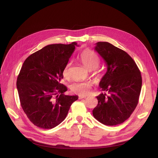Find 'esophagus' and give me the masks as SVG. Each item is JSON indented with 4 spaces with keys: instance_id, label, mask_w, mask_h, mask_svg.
Returning a JSON list of instances; mask_svg holds the SVG:
<instances>
[{
    "instance_id": "1",
    "label": "esophagus",
    "mask_w": 158,
    "mask_h": 158,
    "mask_svg": "<svg viewBox=\"0 0 158 158\" xmlns=\"http://www.w3.org/2000/svg\"><path fill=\"white\" fill-rule=\"evenodd\" d=\"M86 98V96H79V99H84V98Z\"/></svg>"
}]
</instances>
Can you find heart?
Here are the masks:
<instances>
[{"mask_svg": "<svg viewBox=\"0 0 158 158\" xmlns=\"http://www.w3.org/2000/svg\"><path fill=\"white\" fill-rule=\"evenodd\" d=\"M79 59L85 68L90 71L96 69L100 62V60L98 55L94 52L89 49H86L82 51L79 55ZM70 66L71 63L68 62L63 69L62 74L65 79H69L70 77ZM95 77L97 80H99L101 79V76L98 74H96ZM70 89L73 93L81 96H85L91 91L92 84L90 82H74L71 85Z\"/></svg>", "mask_w": 158, "mask_h": 158, "instance_id": "b5f03b06", "label": "heart"}]
</instances>
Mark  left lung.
I'll return each mask as SVG.
<instances>
[{
  "label": "left lung",
  "instance_id": "left-lung-1",
  "mask_svg": "<svg viewBox=\"0 0 158 158\" xmlns=\"http://www.w3.org/2000/svg\"><path fill=\"white\" fill-rule=\"evenodd\" d=\"M95 50L105 60L107 72L99 83L105 93L96 97L98 104L93 114L103 124L118 125L130 117L138 104L141 72L127 52L109 42H97Z\"/></svg>",
  "mask_w": 158,
  "mask_h": 158
}]
</instances>
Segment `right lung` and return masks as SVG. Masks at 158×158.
<instances>
[{
  "label": "right lung",
  "instance_id": "right-lung-1",
  "mask_svg": "<svg viewBox=\"0 0 158 158\" xmlns=\"http://www.w3.org/2000/svg\"><path fill=\"white\" fill-rule=\"evenodd\" d=\"M77 44H56L30 55L22 65L17 79L20 102L35 126L52 129L67 116L77 96H67L60 83L62 71Z\"/></svg>",
  "mask_w": 158,
  "mask_h": 158
}]
</instances>
